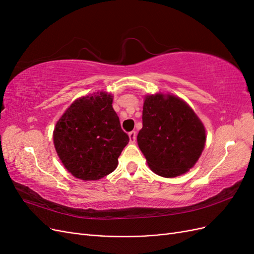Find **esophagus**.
<instances>
[{
  "mask_svg": "<svg viewBox=\"0 0 254 254\" xmlns=\"http://www.w3.org/2000/svg\"><path fill=\"white\" fill-rule=\"evenodd\" d=\"M136 139V132L135 131H130L129 132V141L130 143H134Z\"/></svg>",
  "mask_w": 254,
  "mask_h": 254,
  "instance_id": "1",
  "label": "esophagus"
}]
</instances>
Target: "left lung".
I'll return each instance as SVG.
<instances>
[{
	"label": "left lung",
	"mask_w": 254,
	"mask_h": 254,
	"mask_svg": "<svg viewBox=\"0 0 254 254\" xmlns=\"http://www.w3.org/2000/svg\"><path fill=\"white\" fill-rule=\"evenodd\" d=\"M137 145L153 173L165 178L186 174L200 157L204 126L181 98L161 93L147 95Z\"/></svg>",
	"instance_id": "8db88e82"
}]
</instances>
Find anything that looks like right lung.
Masks as SVG:
<instances>
[{
    "label": "right lung",
    "instance_id": "1",
    "mask_svg": "<svg viewBox=\"0 0 254 254\" xmlns=\"http://www.w3.org/2000/svg\"><path fill=\"white\" fill-rule=\"evenodd\" d=\"M112 101L106 92L80 97L57 122L54 145L61 162L76 178L98 180L112 173L129 142Z\"/></svg>",
    "mask_w": 254,
    "mask_h": 254
}]
</instances>
